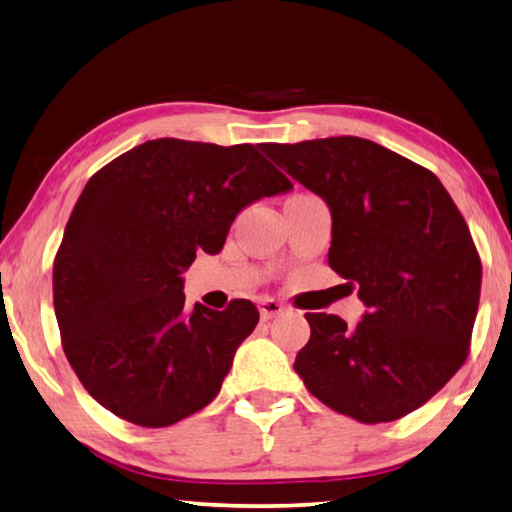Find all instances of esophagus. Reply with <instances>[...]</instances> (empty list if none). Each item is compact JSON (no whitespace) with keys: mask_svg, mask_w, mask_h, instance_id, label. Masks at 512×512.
Wrapping results in <instances>:
<instances>
[{"mask_svg":"<svg viewBox=\"0 0 512 512\" xmlns=\"http://www.w3.org/2000/svg\"><path fill=\"white\" fill-rule=\"evenodd\" d=\"M258 310H261V319H263V321H270L272 317L281 315V312H283L285 308H283V303H279V301L263 299L261 303H258Z\"/></svg>","mask_w":512,"mask_h":512,"instance_id":"34e87169","label":"esophagus"}]
</instances>
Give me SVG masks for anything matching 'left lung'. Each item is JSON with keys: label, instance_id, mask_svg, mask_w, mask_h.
<instances>
[{"label": "left lung", "instance_id": "1", "mask_svg": "<svg viewBox=\"0 0 512 512\" xmlns=\"http://www.w3.org/2000/svg\"><path fill=\"white\" fill-rule=\"evenodd\" d=\"M263 152L328 204V265L366 306L351 328L308 312L294 371L312 396L366 425L423 407L468 357L481 294L477 247L450 193L432 170L360 137Z\"/></svg>", "mask_w": 512, "mask_h": 512}]
</instances>
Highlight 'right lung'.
<instances>
[{
  "label": "right lung",
  "mask_w": 512,
  "mask_h": 512,
  "mask_svg": "<svg viewBox=\"0 0 512 512\" xmlns=\"http://www.w3.org/2000/svg\"><path fill=\"white\" fill-rule=\"evenodd\" d=\"M290 188L251 143L184 139L141 143L89 179L53 263V308L98 405L168 427L218 396L258 310L188 308L182 274L197 251L218 254L245 206Z\"/></svg>",
  "instance_id": "add662e5"
}]
</instances>
